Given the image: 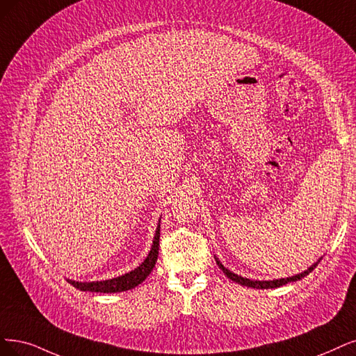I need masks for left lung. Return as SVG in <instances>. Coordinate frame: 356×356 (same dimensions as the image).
I'll list each match as a JSON object with an SVG mask.
<instances>
[{
	"instance_id": "obj_1",
	"label": "left lung",
	"mask_w": 356,
	"mask_h": 356,
	"mask_svg": "<svg viewBox=\"0 0 356 356\" xmlns=\"http://www.w3.org/2000/svg\"><path fill=\"white\" fill-rule=\"evenodd\" d=\"M216 258V262H217V266L221 268V271L225 273L227 277L232 280V282H234V283H239V284H242V286H246V287H254V289H275V287H280V286H283V284H287V283H291V282H298V280H300V279H304L305 275H308L315 267L318 266V262L321 261V258L317 261V262H314V264L308 268V270H305V271H302V273H299V274H295V275H292V277H286V279H275V280H251V279H246V277H242V275H238V274H234L233 271H230L229 268H226L225 266L221 264V262L218 261V258L217 257H214Z\"/></svg>"
}]
</instances>
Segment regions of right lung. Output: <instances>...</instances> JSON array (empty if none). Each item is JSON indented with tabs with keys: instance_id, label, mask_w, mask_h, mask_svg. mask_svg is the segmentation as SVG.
<instances>
[{
	"instance_id": "add662e5",
	"label": "right lung",
	"mask_w": 356,
	"mask_h": 356,
	"mask_svg": "<svg viewBox=\"0 0 356 356\" xmlns=\"http://www.w3.org/2000/svg\"><path fill=\"white\" fill-rule=\"evenodd\" d=\"M160 221L158 220V226L154 234V241L151 251L148 252L147 258L143 259L142 264L131 270L123 275H118V277L110 279V280H101V282H74L69 280L76 289L82 292H98V293H117V292H124L130 291V289L136 287L140 284L145 279L151 274L152 268L155 267V262L158 259V248H160Z\"/></svg>"
}]
</instances>
